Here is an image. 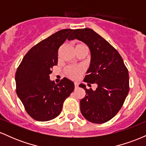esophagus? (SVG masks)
Instances as JSON below:
<instances>
[{
	"label": "esophagus",
	"mask_w": 146,
	"mask_h": 146,
	"mask_svg": "<svg viewBox=\"0 0 146 146\" xmlns=\"http://www.w3.org/2000/svg\"><path fill=\"white\" fill-rule=\"evenodd\" d=\"M74 86H75V88H78V84L76 83V82H75L74 83Z\"/></svg>",
	"instance_id": "1"
}]
</instances>
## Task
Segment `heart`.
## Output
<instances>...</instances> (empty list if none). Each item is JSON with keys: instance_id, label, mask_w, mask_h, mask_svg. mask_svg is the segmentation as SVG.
Here are the masks:
<instances>
[{"instance_id": "b5f03b06", "label": "heart", "mask_w": 146, "mask_h": 146, "mask_svg": "<svg viewBox=\"0 0 146 146\" xmlns=\"http://www.w3.org/2000/svg\"><path fill=\"white\" fill-rule=\"evenodd\" d=\"M78 45H83V44H79ZM84 72V68L82 66H68L64 69L65 75L72 80L78 79L83 74Z\"/></svg>"}]
</instances>
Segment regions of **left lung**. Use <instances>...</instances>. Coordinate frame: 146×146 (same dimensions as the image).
I'll return each mask as SVG.
<instances>
[{
  "label": "left lung",
  "instance_id": "8db88e82",
  "mask_svg": "<svg viewBox=\"0 0 146 146\" xmlns=\"http://www.w3.org/2000/svg\"><path fill=\"white\" fill-rule=\"evenodd\" d=\"M74 39L86 44L91 53L88 75L84 81L98 86L93 90L80 84L86 93L80 100V110L90 122L104 123L117 115L128 94V68L119 52L93 29H74L68 40Z\"/></svg>",
  "mask_w": 146,
  "mask_h": 146
}]
</instances>
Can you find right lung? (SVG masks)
Here are the masks:
<instances>
[{"mask_svg": "<svg viewBox=\"0 0 146 146\" xmlns=\"http://www.w3.org/2000/svg\"><path fill=\"white\" fill-rule=\"evenodd\" d=\"M73 29H62L33 46L16 73V93L27 113L36 121L53 119L61 113L64 102L74 90V83L64 78L58 84L49 79L58 64L60 46Z\"/></svg>", "mask_w": 146, "mask_h": 146, "instance_id": "add662e5", "label": "right lung"}]
</instances>
